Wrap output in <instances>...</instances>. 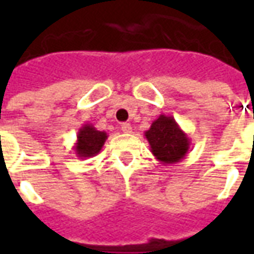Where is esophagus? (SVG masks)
<instances>
[{"label":"esophagus","instance_id":"34e87169","mask_svg":"<svg viewBox=\"0 0 254 254\" xmlns=\"http://www.w3.org/2000/svg\"><path fill=\"white\" fill-rule=\"evenodd\" d=\"M121 130L124 133H130L132 132V125L130 124H127V122H124L121 125Z\"/></svg>","mask_w":254,"mask_h":254}]
</instances>
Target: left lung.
Here are the masks:
<instances>
[{
	"instance_id": "8db88e82",
	"label": "left lung",
	"mask_w": 254,
	"mask_h": 254,
	"mask_svg": "<svg viewBox=\"0 0 254 254\" xmlns=\"http://www.w3.org/2000/svg\"><path fill=\"white\" fill-rule=\"evenodd\" d=\"M151 152L162 165H176L187 156L190 138L177 124L174 117L160 114L144 133Z\"/></svg>"
}]
</instances>
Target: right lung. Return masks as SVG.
Instances as JSON below:
<instances>
[{"label":"right lung","mask_w":254,"mask_h":254,"mask_svg":"<svg viewBox=\"0 0 254 254\" xmlns=\"http://www.w3.org/2000/svg\"><path fill=\"white\" fill-rule=\"evenodd\" d=\"M106 140H107V133L96 130L92 124H84L78 129L77 140L73 149L80 159L92 158L99 154Z\"/></svg>","instance_id":"1"}]
</instances>
